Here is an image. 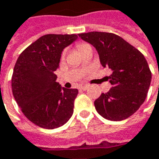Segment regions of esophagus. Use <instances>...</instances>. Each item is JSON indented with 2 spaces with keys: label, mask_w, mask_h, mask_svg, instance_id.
Wrapping results in <instances>:
<instances>
[{
  "label": "esophagus",
  "mask_w": 159,
  "mask_h": 159,
  "mask_svg": "<svg viewBox=\"0 0 159 159\" xmlns=\"http://www.w3.org/2000/svg\"><path fill=\"white\" fill-rule=\"evenodd\" d=\"M88 88H89V85H87V84H85V85H82V86H80L79 87V89H81V90H86Z\"/></svg>",
  "instance_id": "esophagus-1"
}]
</instances>
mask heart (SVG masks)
I'll use <instances>...</instances> for the list:
<instances>
[{
  "instance_id": "obj_1",
  "label": "heart",
  "mask_w": 159,
  "mask_h": 159,
  "mask_svg": "<svg viewBox=\"0 0 159 159\" xmlns=\"http://www.w3.org/2000/svg\"><path fill=\"white\" fill-rule=\"evenodd\" d=\"M89 46V44H86V43H81V44H78L77 46H76V48H77V49L79 50V52L81 53L83 50H84V48H87ZM65 55H66V51L65 50H63L62 52H61V60H63L64 59V57H65Z\"/></svg>"
}]
</instances>
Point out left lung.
Listing matches in <instances>:
<instances>
[{"label":"left lung","instance_id":"left-lung-1","mask_svg":"<svg viewBox=\"0 0 159 159\" xmlns=\"http://www.w3.org/2000/svg\"><path fill=\"white\" fill-rule=\"evenodd\" d=\"M97 48L101 64L109 68L112 88L94 102L104 118L121 121L133 115L143 104L152 80L147 61L138 48L113 33L89 32L78 34Z\"/></svg>","mask_w":159,"mask_h":159}]
</instances>
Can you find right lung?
I'll use <instances>...</instances> for the list:
<instances>
[{"instance_id":"add662e5","label":"right lung","mask_w":159,"mask_h":159,"mask_svg":"<svg viewBox=\"0 0 159 159\" xmlns=\"http://www.w3.org/2000/svg\"><path fill=\"white\" fill-rule=\"evenodd\" d=\"M77 39L72 34L41 36L20 53L12 75V92L24 116L44 129L58 128L74 111L77 89L61 88L55 71L61 51Z\"/></svg>"}]
</instances>
